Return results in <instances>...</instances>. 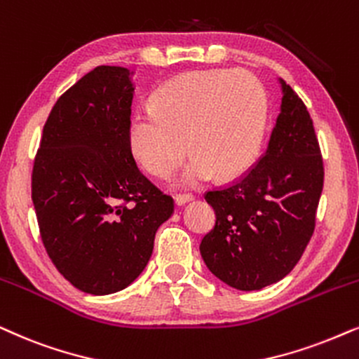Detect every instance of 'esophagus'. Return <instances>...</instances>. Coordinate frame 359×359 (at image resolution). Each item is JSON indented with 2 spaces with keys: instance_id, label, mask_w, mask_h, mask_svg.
<instances>
[{
  "instance_id": "obj_1",
  "label": "esophagus",
  "mask_w": 359,
  "mask_h": 359,
  "mask_svg": "<svg viewBox=\"0 0 359 359\" xmlns=\"http://www.w3.org/2000/svg\"><path fill=\"white\" fill-rule=\"evenodd\" d=\"M193 199H194L193 194L188 193V194H176L175 201H176V204H178V206H183V204L193 201Z\"/></svg>"
}]
</instances>
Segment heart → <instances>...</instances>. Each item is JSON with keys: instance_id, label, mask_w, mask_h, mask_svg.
<instances>
[{"instance_id": "obj_1", "label": "heart", "mask_w": 359, "mask_h": 359, "mask_svg": "<svg viewBox=\"0 0 359 359\" xmlns=\"http://www.w3.org/2000/svg\"><path fill=\"white\" fill-rule=\"evenodd\" d=\"M267 94L245 71L189 72L166 82L151 105L130 122V145L143 168L173 171L194 153L180 181L196 186L219 176L232 180L252 165L267 125Z\"/></svg>"}]
</instances>
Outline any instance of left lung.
Segmentation results:
<instances>
[{
	"instance_id": "8db88e82",
	"label": "left lung",
	"mask_w": 359,
	"mask_h": 359,
	"mask_svg": "<svg viewBox=\"0 0 359 359\" xmlns=\"http://www.w3.org/2000/svg\"><path fill=\"white\" fill-rule=\"evenodd\" d=\"M282 111L267 150L241 178L206 191L216 212L203 260L227 285L260 290L290 273L313 236L323 158L304 100L282 81Z\"/></svg>"
}]
</instances>
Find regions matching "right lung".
<instances>
[{
	"instance_id": "add662e5",
	"label": "right lung",
	"mask_w": 359,
	"mask_h": 359,
	"mask_svg": "<svg viewBox=\"0 0 359 359\" xmlns=\"http://www.w3.org/2000/svg\"><path fill=\"white\" fill-rule=\"evenodd\" d=\"M130 71L99 66L59 97L43 128L31 176L41 239L55 269L79 290L128 287L173 214L130 145Z\"/></svg>"
}]
</instances>
